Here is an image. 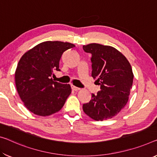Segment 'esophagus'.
<instances>
[{
    "mask_svg": "<svg viewBox=\"0 0 157 157\" xmlns=\"http://www.w3.org/2000/svg\"><path fill=\"white\" fill-rule=\"evenodd\" d=\"M71 88H72V90H75V91H78L81 89V88H78V87H76L75 86H71Z\"/></svg>",
    "mask_w": 157,
    "mask_h": 157,
    "instance_id": "1",
    "label": "esophagus"
}]
</instances>
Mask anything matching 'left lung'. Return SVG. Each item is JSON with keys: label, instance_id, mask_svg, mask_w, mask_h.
Returning <instances> with one entry per match:
<instances>
[{"label": "left lung", "instance_id": "8db88e82", "mask_svg": "<svg viewBox=\"0 0 157 157\" xmlns=\"http://www.w3.org/2000/svg\"><path fill=\"white\" fill-rule=\"evenodd\" d=\"M92 55V74L100 90L83 105L85 114L95 121L112 119L126 106L133 80L131 64L115 48L98 43L83 45Z\"/></svg>", "mask_w": 157, "mask_h": 157}]
</instances>
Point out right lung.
Returning a JSON list of instances; mask_svg holds the SVG:
<instances>
[{
  "instance_id": "1",
  "label": "right lung",
  "mask_w": 157,
  "mask_h": 157,
  "mask_svg": "<svg viewBox=\"0 0 157 157\" xmlns=\"http://www.w3.org/2000/svg\"><path fill=\"white\" fill-rule=\"evenodd\" d=\"M75 47L70 43L45 41L26 51L18 62L15 73L17 90L26 109L33 114L47 117L62 109L71 93L69 84L51 78L60 71L62 54Z\"/></svg>"
}]
</instances>
